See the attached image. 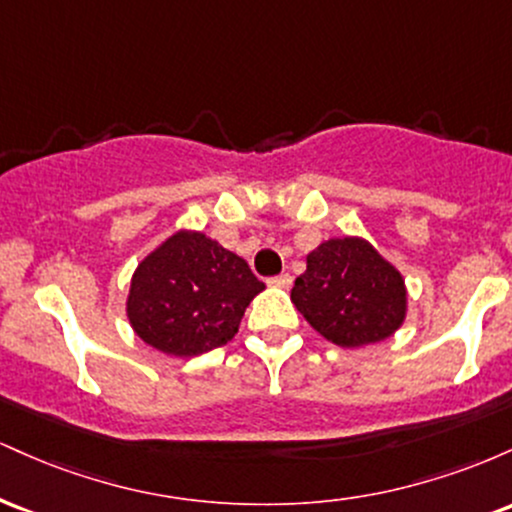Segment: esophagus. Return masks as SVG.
I'll return each instance as SVG.
<instances>
[{
  "mask_svg": "<svg viewBox=\"0 0 512 512\" xmlns=\"http://www.w3.org/2000/svg\"><path fill=\"white\" fill-rule=\"evenodd\" d=\"M291 274H276V276H269V279H267V284L269 286H279V289H289V286H291Z\"/></svg>",
  "mask_w": 512,
  "mask_h": 512,
  "instance_id": "obj_1",
  "label": "esophagus"
}]
</instances>
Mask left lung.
Here are the masks:
<instances>
[{
  "mask_svg": "<svg viewBox=\"0 0 512 512\" xmlns=\"http://www.w3.org/2000/svg\"><path fill=\"white\" fill-rule=\"evenodd\" d=\"M291 301L322 337L346 349L387 339L407 313L402 274L361 238H334L310 252Z\"/></svg>",
  "mask_w": 512,
  "mask_h": 512,
  "instance_id": "obj_1",
  "label": "left lung"
}]
</instances>
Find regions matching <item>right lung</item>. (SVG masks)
Masks as SVG:
<instances>
[{
    "mask_svg": "<svg viewBox=\"0 0 512 512\" xmlns=\"http://www.w3.org/2000/svg\"><path fill=\"white\" fill-rule=\"evenodd\" d=\"M262 289L243 257L204 233L180 231L137 267L127 315L154 349L199 356L233 339Z\"/></svg>",
    "mask_w": 512,
    "mask_h": 512,
    "instance_id": "obj_1",
    "label": "right lung"
}]
</instances>
